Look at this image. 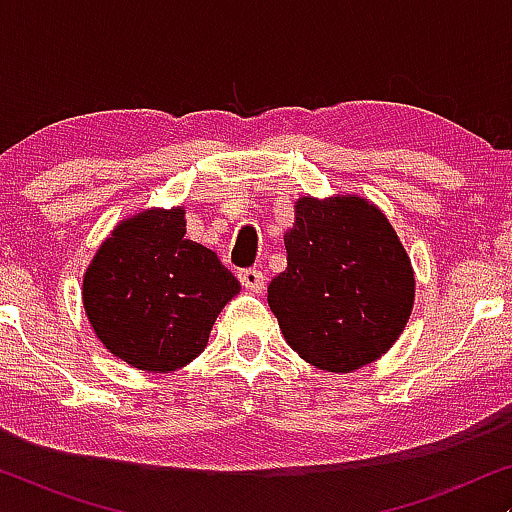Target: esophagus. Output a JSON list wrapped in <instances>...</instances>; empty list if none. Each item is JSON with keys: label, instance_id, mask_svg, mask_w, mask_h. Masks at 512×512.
I'll return each mask as SVG.
<instances>
[{"label": "esophagus", "instance_id": "esophagus-1", "mask_svg": "<svg viewBox=\"0 0 512 512\" xmlns=\"http://www.w3.org/2000/svg\"><path fill=\"white\" fill-rule=\"evenodd\" d=\"M240 282L244 289L254 291V293H261L265 289V277L263 272L258 268H247V270H240Z\"/></svg>", "mask_w": 512, "mask_h": 512}]
</instances>
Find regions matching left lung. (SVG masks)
<instances>
[{"mask_svg": "<svg viewBox=\"0 0 512 512\" xmlns=\"http://www.w3.org/2000/svg\"><path fill=\"white\" fill-rule=\"evenodd\" d=\"M284 247L268 303L286 342L328 373L380 359L415 300L410 258L380 209L354 195L300 198Z\"/></svg>", "mask_w": 512, "mask_h": 512, "instance_id": "8db88e82", "label": "left lung"}]
</instances>
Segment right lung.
Instances as JSON below:
<instances>
[{
	"label": "right lung",
	"mask_w": 512,
	"mask_h": 512,
	"mask_svg": "<svg viewBox=\"0 0 512 512\" xmlns=\"http://www.w3.org/2000/svg\"><path fill=\"white\" fill-rule=\"evenodd\" d=\"M184 207L146 209L114 228L83 277V307L111 354L149 373L191 363L240 282L186 240Z\"/></svg>",
	"instance_id": "add662e5"
}]
</instances>
